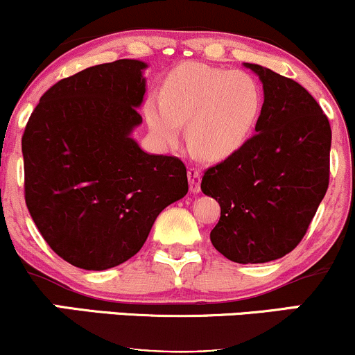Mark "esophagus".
<instances>
[{"label":"esophagus","mask_w":355,"mask_h":355,"mask_svg":"<svg viewBox=\"0 0 355 355\" xmlns=\"http://www.w3.org/2000/svg\"><path fill=\"white\" fill-rule=\"evenodd\" d=\"M200 170L189 168V183L191 193H198V191H200Z\"/></svg>","instance_id":"1"}]
</instances>
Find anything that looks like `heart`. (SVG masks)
<instances>
[{
  "instance_id": "b5f03b06",
  "label": "heart",
  "mask_w": 355,
  "mask_h": 355,
  "mask_svg": "<svg viewBox=\"0 0 355 355\" xmlns=\"http://www.w3.org/2000/svg\"><path fill=\"white\" fill-rule=\"evenodd\" d=\"M262 89L250 75L203 63H183L170 75L164 93H152L144 115L162 145L177 144L189 123L195 153L220 162L237 153L254 132Z\"/></svg>"
}]
</instances>
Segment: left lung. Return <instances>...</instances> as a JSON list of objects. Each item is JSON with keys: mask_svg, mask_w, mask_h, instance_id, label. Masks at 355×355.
<instances>
[{"mask_svg": "<svg viewBox=\"0 0 355 355\" xmlns=\"http://www.w3.org/2000/svg\"><path fill=\"white\" fill-rule=\"evenodd\" d=\"M262 81L255 135L211 166L202 191L220 203L214 247L237 263H266L299 245L329 187L332 132L311 93L297 81L243 63Z\"/></svg>", "mask_w": 355, "mask_h": 355, "instance_id": "8db88e82", "label": "left lung"}]
</instances>
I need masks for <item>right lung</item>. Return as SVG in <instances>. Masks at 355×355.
I'll list each match as a JSON object with an SVG mask.
<instances>
[{
    "label": "right lung",
    "mask_w": 355,
    "mask_h": 355,
    "mask_svg": "<svg viewBox=\"0 0 355 355\" xmlns=\"http://www.w3.org/2000/svg\"><path fill=\"white\" fill-rule=\"evenodd\" d=\"M148 64L116 60L60 80L24 128V200L55 254L107 270L144 247L153 222L189 191L177 157L150 155L141 125Z\"/></svg>",
    "instance_id": "1"
}]
</instances>
